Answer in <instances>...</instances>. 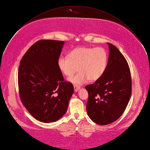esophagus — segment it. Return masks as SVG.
I'll list each match as a JSON object with an SVG mask.
<instances>
[{"mask_svg":"<svg viewBox=\"0 0 150 150\" xmlns=\"http://www.w3.org/2000/svg\"><path fill=\"white\" fill-rule=\"evenodd\" d=\"M74 91H75L76 92H77V91H79V90L80 88V87H78V86H74Z\"/></svg>","mask_w":150,"mask_h":150,"instance_id":"obj_1","label":"esophagus"}]
</instances>
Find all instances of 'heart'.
Listing matches in <instances>:
<instances>
[{"label":"heart","instance_id":"1","mask_svg":"<svg viewBox=\"0 0 150 150\" xmlns=\"http://www.w3.org/2000/svg\"><path fill=\"white\" fill-rule=\"evenodd\" d=\"M108 62V54L102 47H80L72 50L66 57H60L57 65L60 71L67 77L79 73L69 81L75 86H80L88 80L94 81L104 74Z\"/></svg>","mask_w":150,"mask_h":150}]
</instances>
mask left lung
I'll list each match as a JSON object with an SVG mask.
<instances>
[{
  "label": "left lung",
  "mask_w": 150,
  "mask_h": 150,
  "mask_svg": "<svg viewBox=\"0 0 150 150\" xmlns=\"http://www.w3.org/2000/svg\"><path fill=\"white\" fill-rule=\"evenodd\" d=\"M108 63L103 76L87 85L88 115L99 125L111 124L122 114L131 94V77L127 62L119 50L107 43Z\"/></svg>",
  "instance_id": "left-lung-1"
}]
</instances>
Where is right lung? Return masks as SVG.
I'll use <instances>...</instances> for the list:
<instances>
[{"instance_id":"add662e5","label":"right lung","mask_w":150,"mask_h":150,"mask_svg":"<svg viewBox=\"0 0 150 150\" xmlns=\"http://www.w3.org/2000/svg\"><path fill=\"white\" fill-rule=\"evenodd\" d=\"M64 42L41 40L23 56L19 68L20 97L24 106L36 120L55 122L66 112L74 92L64 81L57 65Z\"/></svg>"}]
</instances>
